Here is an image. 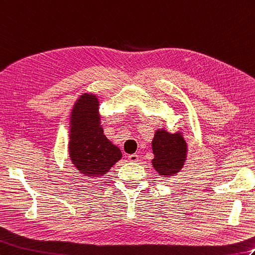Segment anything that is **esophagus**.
I'll return each instance as SVG.
<instances>
[{
    "mask_svg": "<svg viewBox=\"0 0 255 255\" xmlns=\"http://www.w3.org/2000/svg\"><path fill=\"white\" fill-rule=\"evenodd\" d=\"M128 159H129L130 162H138L139 155H137V154H130V155H128Z\"/></svg>",
    "mask_w": 255,
    "mask_h": 255,
    "instance_id": "esophagus-1",
    "label": "esophagus"
}]
</instances>
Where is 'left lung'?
<instances>
[{
  "label": "left lung",
  "mask_w": 255,
  "mask_h": 255,
  "mask_svg": "<svg viewBox=\"0 0 255 255\" xmlns=\"http://www.w3.org/2000/svg\"><path fill=\"white\" fill-rule=\"evenodd\" d=\"M152 150L154 154L152 165L159 176H174L185 165L188 147L179 131L170 133L165 129L156 130L152 141Z\"/></svg>",
  "instance_id": "8db88e82"
}]
</instances>
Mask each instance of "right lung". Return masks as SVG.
<instances>
[{
  "label": "right lung",
  "instance_id": "add662e5",
  "mask_svg": "<svg viewBox=\"0 0 255 255\" xmlns=\"http://www.w3.org/2000/svg\"><path fill=\"white\" fill-rule=\"evenodd\" d=\"M99 103L97 96L84 93L70 114L69 157L74 166L88 177L104 176L122 158L120 147L103 133Z\"/></svg>",
  "mask_w": 255,
  "mask_h": 255
}]
</instances>
